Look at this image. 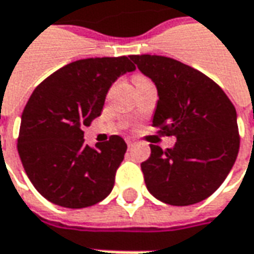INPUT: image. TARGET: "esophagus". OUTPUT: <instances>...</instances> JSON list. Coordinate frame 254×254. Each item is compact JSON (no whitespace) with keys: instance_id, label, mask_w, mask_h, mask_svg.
Here are the masks:
<instances>
[{"instance_id":"esophagus-1","label":"esophagus","mask_w":254,"mask_h":254,"mask_svg":"<svg viewBox=\"0 0 254 254\" xmlns=\"http://www.w3.org/2000/svg\"><path fill=\"white\" fill-rule=\"evenodd\" d=\"M125 140H127V146H132V144H133V143H135V142H136V140H135V139H133V137H127Z\"/></svg>"}]
</instances>
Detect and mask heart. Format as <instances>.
Masks as SVG:
<instances>
[{
    "label": "heart",
    "instance_id": "1",
    "mask_svg": "<svg viewBox=\"0 0 254 254\" xmlns=\"http://www.w3.org/2000/svg\"><path fill=\"white\" fill-rule=\"evenodd\" d=\"M136 80H146V77H143V75H135L133 81H136Z\"/></svg>",
    "mask_w": 254,
    "mask_h": 254
}]
</instances>
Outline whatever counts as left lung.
<instances>
[{
    "label": "left lung",
    "mask_w": 254,
    "mask_h": 254,
    "mask_svg": "<svg viewBox=\"0 0 254 254\" xmlns=\"http://www.w3.org/2000/svg\"><path fill=\"white\" fill-rule=\"evenodd\" d=\"M130 59L157 87L153 127L160 135L177 137L167 150L150 144V157L140 164L146 187L169 205L197 204L219 188L238 157L236 110L214 80L179 60Z\"/></svg>",
    "instance_id": "1"
}]
</instances>
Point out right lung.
<instances>
[{
    "mask_svg": "<svg viewBox=\"0 0 254 254\" xmlns=\"http://www.w3.org/2000/svg\"><path fill=\"white\" fill-rule=\"evenodd\" d=\"M135 68L127 56L83 59L59 68L32 92L18 153L33 187L48 201L85 208L110 195L127 143L112 135L91 147L84 143L83 129L101 115L112 83Z\"/></svg>",
    "mask_w": 254,
    "mask_h": 254,
    "instance_id": "right-lung-1",
    "label": "right lung"
}]
</instances>
